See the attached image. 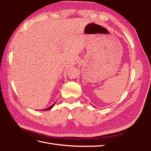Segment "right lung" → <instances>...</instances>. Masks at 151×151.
Returning <instances> with one entry per match:
<instances>
[{
  "label": "right lung",
  "mask_w": 151,
  "mask_h": 151,
  "mask_svg": "<svg viewBox=\"0 0 151 151\" xmlns=\"http://www.w3.org/2000/svg\"><path fill=\"white\" fill-rule=\"evenodd\" d=\"M55 103L54 104H53L52 105V106H49L48 108H46V109H43V110H49V109H52V108H53V106H54V105H55ZM42 110H43V109H42Z\"/></svg>",
  "instance_id": "add662e5"
}]
</instances>
